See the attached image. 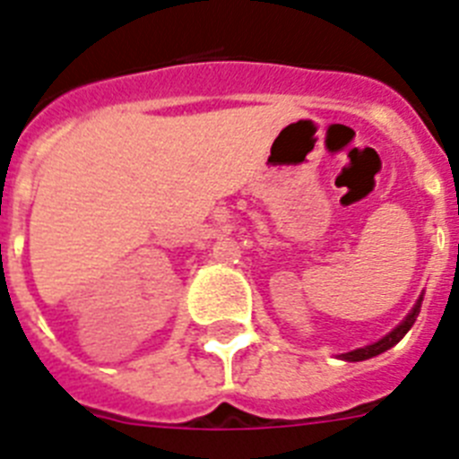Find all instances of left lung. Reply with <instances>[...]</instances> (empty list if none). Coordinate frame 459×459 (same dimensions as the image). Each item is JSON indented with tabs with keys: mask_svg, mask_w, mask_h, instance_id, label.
<instances>
[{
	"mask_svg": "<svg viewBox=\"0 0 459 459\" xmlns=\"http://www.w3.org/2000/svg\"><path fill=\"white\" fill-rule=\"evenodd\" d=\"M457 259H459V245H457ZM422 299H425V291L420 294L418 303L413 306V310L406 315V319H403L402 325L396 326V329H392L387 336L380 338L378 342H373V345H367V348H357L352 350V352H342V354H336L338 359H345V361H364V359H371V357H376V354L385 352V350L394 348L396 342L402 341L403 336L408 333V329L415 325V317L420 315V306H422Z\"/></svg>",
	"mask_w": 459,
	"mask_h": 459,
	"instance_id": "8db88e82",
	"label": "left lung"
}]
</instances>
